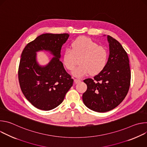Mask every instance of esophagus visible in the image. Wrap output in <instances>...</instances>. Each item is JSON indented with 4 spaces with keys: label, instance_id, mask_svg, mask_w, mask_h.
Returning <instances> with one entry per match:
<instances>
[{
    "label": "esophagus",
    "instance_id": "esophagus-1",
    "mask_svg": "<svg viewBox=\"0 0 147 147\" xmlns=\"http://www.w3.org/2000/svg\"><path fill=\"white\" fill-rule=\"evenodd\" d=\"M74 82H75L76 84H77V83H78V82H80L81 81V80L77 79V78H74Z\"/></svg>",
    "mask_w": 147,
    "mask_h": 147
}]
</instances>
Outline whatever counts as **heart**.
Here are the masks:
<instances>
[{
    "instance_id": "b5f03b06",
    "label": "heart",
    "mask_w": 147,
    "mask_h": 147,
    "mask_svg": "<svg viewBox=\"0 0 147 147\" xmlns=\"http://www.w3.org/2000/svg\"><path fill=\"white\" fill-rule=\"evenodd\" d=\"M108 58L107 50L91 39L81 36L71 44V49L65 50L63 61L66 68L73 70L78 63L80 65L73 71L74 76L81 77L88 73L94 76L100 73L105 67Z\"/></svg>"
}]
</instances>
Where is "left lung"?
<instances>
[{"label":"left lung","instance_id":"8db88e82","mask_svg":"<svg viewBox=\"0 0 147 147\" xmlns=\"http://www.w3.org/2000/svg\"><path fill=\"white\" fill-rule=\"evenodd\" d=\"M110 55L105 69L94 78L84 80L87 91L82 100L89 109L106 112L117 107L129 90L131 71L127 52L115 39L108 35Z\"/></svg>","mask_w":147,"mask_h":147}]
</instances>
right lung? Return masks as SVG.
Instances as JSON below:
<instances>
[{
    "mask_svg": "<svg viewBox=\"0 0 147 147\" xmlns=\"http://www.w3.org/2000/svg\"><path fill=\"white\" fill-rule=\"evenodd\" d=\"M69 36L66 33L42 34L29 42L22 52L18 70L20 88L26 99L39 109L56 108L73 86V79L59 60L62 45ZM40 50H49L55 56L43 68L36 61L35 52Z\"/></svg>",
    "mask_w": 147,
    "mask_h": 147,
    "instance_id": "1",
    "label": "right lung"
}]
</instances>
